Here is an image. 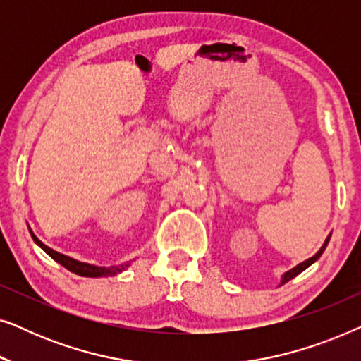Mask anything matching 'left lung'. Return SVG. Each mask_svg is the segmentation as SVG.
Here are the masks:
<instances>
[{
  "mask_svg": "<svg viewBox=\"0 0 361 361\" xmlns=\"http://www.w3.org/2000/svg\"><path fill=\"white\" fill-rule=\"evenodd\" d=\"M329 240H330V235L327 236V240L324 241V245H322V248H320L317 253H315L312 258H309V259H305V261H302V263L300 264H298V266H294L293 269H289V271H286V273L283 274V278H281V284H284V283H288V281H290L293 278H295V276L298 274H300L302 273L304 269H307L310 264H314L315 261H317L320 256H322V253L325 251V248H327V245H329Z\"/></svg>",
  "mask_w": 361,
  "mask_h": 361,
  "instance_id": "8db88e82",
  "label": "left lung"
}]
</instances>
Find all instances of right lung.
<instances>
[{
  "instance_id": "obj_1",
  "label": "right lung",
  "mask_w": 361,
  "mask_h": 361,
  "mask_svg": "<svg viewBox=\"0 0 361 361\" xmlns=\"http://www.w3.org/2000/svg\"><path fill=\"white\" fill-rule=\"evenodd\" d=\"M29 231H31L32 240L36 241V243L41 246V248L46 251V253L51 256L52 259H56L59 264H62L63 268H67L68 271H72V273H75L78 276H85V278H110V276H115V274L123 273V271H125L128 266L131 264V261H130V263H125V264H120V266H110V268H105V266H95V264L82 263V261L73 259V258H71V256L62 255V253H59V251H56V250L49 248L47 245H44L42 241L39 240L36 235L32 233L31 228H29Z\"/></svg>"
}]
</instances>
